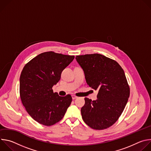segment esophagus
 Returning <instances> with one entry per match:
<instances>
[{
	"mask_svg": "<svg viewBox=\"0 0 151 151\" xmlns=\"http://www.w3.org/2000/svg\"><path fill=\"white\" fill-rule=\"evenodd\" d=\"M72 99H73V100H75V99H76L78 98V97L76 96H75V95H72Z\"/></svg>",
	"mask_w": 151,
	"mask_h": 151,
	"instance_id": "34e87169",
	"label": "esophagus"
}]
</instances>
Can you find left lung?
Here are the masks:
<instances>
[{
    "mask_svg": "<svg viewBox=\"0 0 151 151\" xmlns=\"http://www.w3.org/2000/svg\"><path fill=\"white\" fill-rule=\"evenodd\" d=\"M87 84L99 90L97 99L85 98L81 112L86 124L95 130L112 126L122 113L130 96L125 73L115 60L99 54L76 55Z\"/></svg>",
    "mask_w": 151,
    "mask_h": 151,
    "instance_id": "left-lung-1",
    "label": "left lung"
}]
</instances>
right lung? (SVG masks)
Segmentation results:
<instances>
[{"label": "right lung", "instance_id": "right-lung-1", "mask_svg": "<svg viewBox=\"0 0 151 151\" xmlns=\"http://www.w3.org/2000/svg\"><path fill=\"white\" fill-rule=\"evenodd\" d=\"M74 58V55L52 51L43 52L27 63L21 72V101L28 114L39 124L47 126L55 124L63 118L70 105V95L61 97L54 93L52 88Z\"/></svg>", "mask_w": 151, "mask_h": 151}]
</instances>
